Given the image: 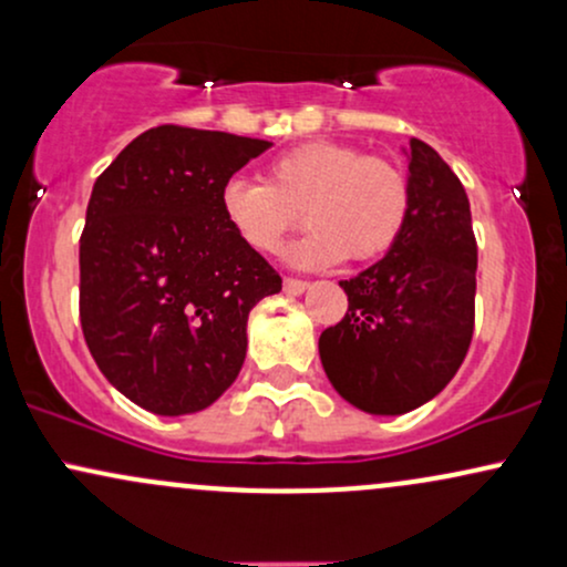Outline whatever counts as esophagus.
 Instances as JSON below:
<instances>
[{
    "mask_svg": "<svg viewBox=\"0 0 567 567\" xmlns=\"http://www.w3.org/2000/svg\"><path fill=\"white\" fill-rule=\"evenodd\" d=\"M282 288H285V292H288V296H301V292H306V290H309V282H306V279H296V277H285Z\"/></svg>",
    "mask_w": 567,
    "mask_h": 567,
    "instance_id": "34e87169",
    "label": "esophagus"
}]
</instances>
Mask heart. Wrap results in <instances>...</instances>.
Masks as SVG:
<instances>
[{
  "instance_id": "heart-1",
  "label": "heart",
  "mask_w": 567,
  "mask_h": 567,
  "mask_svg": "<svg viewBox=\"0 0 567 567\" xmlns=\"http://www.w3.org/2000/svg\"><path fill=\"white\" fill-rule=\"evenodd\" d=\"M218 205L234 237L261 256L282 250L306 218L311 231L288 261L324 269L349 256L360 264L386 256L410 220L413 186L400 162L349 143L315 141L271 159L266 181H226Z\"/></svg>"
}]
</instances>
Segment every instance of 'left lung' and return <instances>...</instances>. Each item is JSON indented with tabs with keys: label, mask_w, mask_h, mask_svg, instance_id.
<instances>
[{
	"label": "left lung",
	"mask_w": 567,
	"mask_h": 567,
	"mask_svg": "<svg viewBox=\"0 0 567 567\" xmlns=\"http://www.w3.org/2000/svg\"><path fill=\"white\" fill-rule=\"evenodd\" d=\"M413 210L381 261L341 279L347 317L322 330L320 360L343 400L373 415L421 408L451 383L474 333L477 243L464 186L410 138Z\"/></svg>",
	"instance_id": "left-lung-1"
}]
</instances>
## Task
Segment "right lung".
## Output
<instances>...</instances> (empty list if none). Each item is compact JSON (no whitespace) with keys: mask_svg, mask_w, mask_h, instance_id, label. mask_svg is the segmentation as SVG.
I'll return each instance as SVG.
<instances>
[{"mask_svg":"<svg viewBox=\"0 0 567 567\" xmlns=\"http://www.w3.org/2000/svg\"><path fill=\"white\" fill-rule=\"evenodd\" d=\"M269 141L159 125L97 175L80 239V320L95 365L143 410L186 415L231 386L247 315L282 290L220 216V188Z\"/></svg>","mask_w":567,"mask_h":567,"instance_id":"right-lung-1","label":"right lung"}]
</instances>
